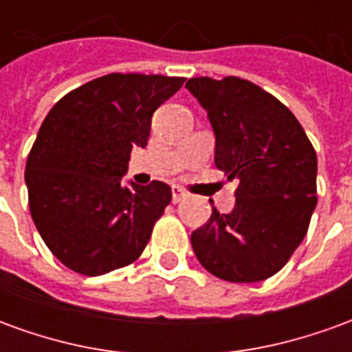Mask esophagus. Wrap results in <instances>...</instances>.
Wrapping results in <instances>:
<instances>
[{
    "label": "esophagus",
    "mask_w": 352,
    "mask_h": 352,
    "mask_svg": "<svg viewBox=\"0 0 352 352\" xmlns=\"http://www.w3.org/2000/svg\"><path fill=\"white\" fill-rule=\"evenodd\" d=\"M184 198H186V192L181 186H171V199H173V204H179Z\"/></svg>",
    "instance_id": "34e87169"
}]
</instances>
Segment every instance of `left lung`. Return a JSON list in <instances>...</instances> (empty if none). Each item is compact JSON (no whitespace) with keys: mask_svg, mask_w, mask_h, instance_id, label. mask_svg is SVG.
I'll return each instance as SVG.
<instances>
[{"mask_svg":"<svg viewBox=\"0 0 352 352\" xmlns=\"http://www.w3.org/2000/svg\"><path fill=\"white\" fill-rule=\"evenodd\" d=\"M186 88L214 131V166L237 179L232 213L194 230L199 264L219 279L256 283L287 264L317 206V153L288 107L251 80L196 77Z\"/></svg>","mask_w":352,"mask_h":352,"instance_id":"8db88e82","label":"left lung"}]
</instances>
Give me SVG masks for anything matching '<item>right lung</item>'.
I'll use <instances>...</instances> for the list:
<instances>
[{"label": "right lung", "instance_id": "obj_1", "mask_svg": "<svg viewBox=\"0 0 352 352\" xmlns=\"http://www.w3.org/2000/svg\"><path fill=\"white\" fill-rule=\"evenodd\" d=\"M183 77L111 73L65 94L43 120L26 162L30 213L69 270L103 275L141 256L171 188L124 184L133 146Z\"/></svg>", "mask_w": 352, "mask_h": 352}]
</instances>
